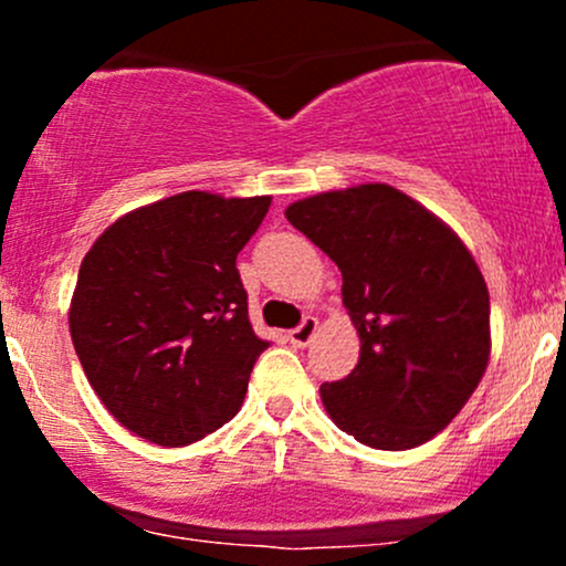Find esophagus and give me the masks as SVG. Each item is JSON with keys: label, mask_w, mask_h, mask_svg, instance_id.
Returning a JSON list of instances; mask_svg holds the SVG:
<instances>
[{"label": "esophagus", "mask_w": 566, "mask_h": 566, "mask_svg": "<svg viewBox=\"0 0 566 566\" xmlns=\"http://www.w3.org/2000/svg\"><path fill=\"white\" fill-rule=\"evenodd\" d=\"M316 329H319V322L314 319V316H305V319L297 324L295 329H290V343L292 346H297V348H305L308 346L311 340H314V335H316Z\"/></svg>", "instance_id": "obj_1"}]
</instances>
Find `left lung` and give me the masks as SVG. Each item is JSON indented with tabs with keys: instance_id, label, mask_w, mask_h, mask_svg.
<instances>
[{
	"instance_id": "8db88e82",
	"label": "left lung",
	"mask_w": 566,
	"mask_h": 566,
	"mask_svg": "<svg viewBox=\"0 0 566 566\" xmlns=\"http://www.w3.org/2000/svg\"><path fill=\"white\" fill-rule=\"evenodd\" d=\"M284 216L343 274L359 365L319 388L340 431L412 450L452 423L490 361V292L444 220L388 184L292 201Z\"/></svg>"
}]
</instances>
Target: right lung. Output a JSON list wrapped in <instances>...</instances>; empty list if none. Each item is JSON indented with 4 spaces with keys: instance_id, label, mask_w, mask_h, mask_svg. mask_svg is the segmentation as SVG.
Returning <instances> with one entry per match:
<instances>
[{
    "instance_id": "right-lung-1",
    "label": "right lung",
    "mask_w": 566,
    "mask_h": 566,
    "mask_svg": "<svg viewBox=\"0 0 566 566\" xmlns=\"http://www.w3.org/2000/svg\"><path fill=\"white\" fill-rule=\"evenodd\" d=\"M271 197L184 191L114 220L80 265L69 329L84 375L135 437L186 447L229 423L269 348L237 255Z\"/></svg>"
}]
</instances>
